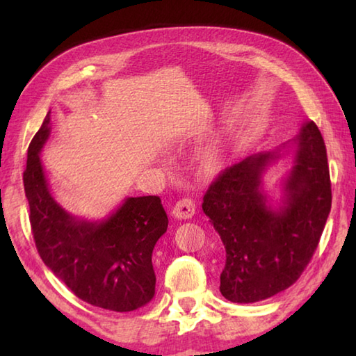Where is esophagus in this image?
<instances>
[{"label":"esophagus","instance_id":"34e87169","mask_svg":"<svg viewBox=\"0 0 356 356\" xmlns=\"http://www.w3.org/2000/svg\"><path fill=\"white\" fill-rule=\"evenodd\" d=\"M196 212V204L188 197L180 200L176 202V206L172 207V216L177 220H188Z\"/></svg>","mask_w":356,"mask_h":356}]
</instances>
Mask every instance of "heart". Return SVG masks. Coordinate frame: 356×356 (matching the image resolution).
<instances>
[{
	"label": "heart",
	"mask_w": 356,
	"mask_h": 356,
	"mask_svg": "<svg viewBox=\"0 0 356 356\" xmlns=\"http://www.w3.org/2000/svg\"><path fill=\"white\" fill-rule=\"evenodd\" d=\"M222 165H225V155L218 146H212L201 154L197 160V171L202 176H215L222 170Z\"/></svg>",
	"instance_id": "1"
}]
</instances>
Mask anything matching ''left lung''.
Segmentation results:
<instances>
[{"instance_id": "left-lung-1", "label": "left lung", "mask_w": 356, "mask_h": 356, "mask_svg": "<svg viewBox=\"0 0 356 356\" xmlns=\"http://www.w3.org/2000/svg\"><path fill=\"white\" fill-rule=\"evenodd\" d=\"M291 144L295 160L280 209L270 207L262 191V174L280 159L278 150L226 168L204 195V213L226 250L220 292L234 303H254L291 287L308 267L323 232L331 182L321 130L308 120Z\"/></svg>"}]
</instances>
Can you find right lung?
Listing matches in <instances>:
<instances>
[{"label":"right lung","mask_w":356,"mask_h":356,"mask_svg":"<svg viewBox=\"0 0 356 356\" xmlns=\"http://www.w3.org/2000/svg\"><path fill=\"white\" fill-rule=\"evenodd\" d=\"M50 136V113L29 143L23 172L29 222L39 256L78 298L129 312L155 295L154 246L168 229L159 196L127 197L102 221L76 220L53 200L39 154Z\"/></svg>","instance_id":"1"}]
</instances>
